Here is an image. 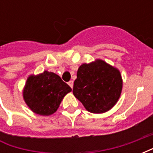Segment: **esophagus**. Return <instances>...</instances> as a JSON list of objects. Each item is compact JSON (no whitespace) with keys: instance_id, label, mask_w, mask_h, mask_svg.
Segmentation results:
<instances>
[{"instance_id":"esophagus-1","label":"esophagus","mask_w":153,"mask_h":153,"mask_svg":"<svg viewBox=\"0 0 153 153\" xmlns=\"http://www.w3.org/2000/svg\"><path fill=\"white\" fill-rule=\"evenodd\" d=\"M69 85H70V88H73V87H74V81L73 80H70V82H69Z\"/></svg>"}]
</instances>
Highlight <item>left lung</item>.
Returning a JSON list of instances; mask_svg holds the SVG:
<instances>
[{"label":"left lung","mask_w":153,"mask_h":153,"mask_svg":"<svg viewBox=\"0 0 153 153\" xmlns=\"http://www.w3.org/2000/svg\"><path fill=\"white\" fill-rule=\"evenodd\" d=\"M122 88L120 70L104 60L96 59L79 67L73 93L88 111L102 114L117 103Z\"/></svg>","instance_id":"8db88e82"}]
</instances>
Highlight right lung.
Segmentation results:
<instances>
[{
  "label": "right lung",
  "mask_w": 153,
  "mask_h": 153,
  "mask_svg": "<svg viewBox=\"0 0 153 153\" xmlns=\"http://www.w3.org/2000/svg\"><path fill=\"white\" fill-rule=\"evenodd\" d=\"M71 91L59 75L45 70L28 77L23 89V98L33 112L48 116L56 111L64 97Z\"/></svg>",
  "instance_id": "1"
}]
</instances>
